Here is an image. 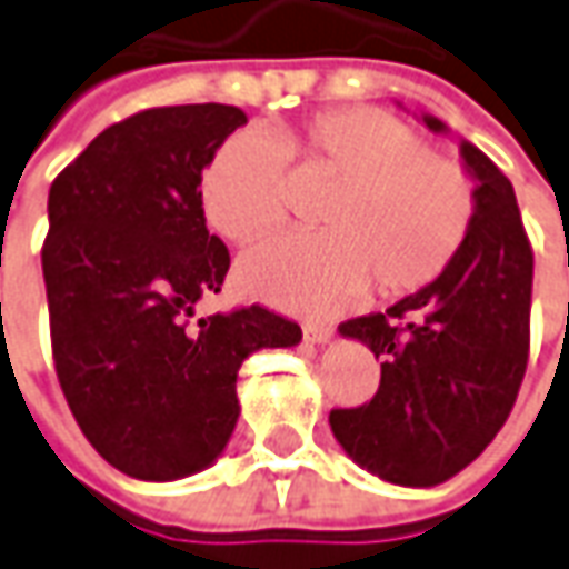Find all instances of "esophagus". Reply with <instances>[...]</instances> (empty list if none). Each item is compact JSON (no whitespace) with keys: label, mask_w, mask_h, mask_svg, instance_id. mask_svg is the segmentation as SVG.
<instances>
[{"label":"esophagus","mask_w":569,"mask_h":569,"mask_svg":"<svg viewBox=\"0 0 569 569\" xmlns=\"http://www.w3.org/2000/svg\"><path fill=\"white\" fill-rule=\"evenodd\" d=\"M301 333H305L308 342H315V346H327L333 339V327H327V323H305Z\"/></svg>","instance_id":"1"}]
</instances>
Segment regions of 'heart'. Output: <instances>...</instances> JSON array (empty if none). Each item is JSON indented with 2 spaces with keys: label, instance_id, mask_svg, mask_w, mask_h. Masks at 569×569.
Listing matches in <instances>:
<instances>
[{
  "label": "heart",
  "instance_id": "1",
  "mask_svg": "<svg viewBox=\"0 0 569 569\" xmlns=\"http://www.w3.org/2000/svg\"><path fill=\"white\" fill-rule=\"evenodd\" d=\"M289 163L336 183L320 223L327 236H280L242 258L239 283L296 315H333L370 283L408 296L461 252L473 223V183L458 161L427 152L405 121L377 108L323 111L299 127L236 133L202 177L208 223L230 242L273 233L289 208Z\"/></svg>",
  "mask_w": 569,
  "mask_h": 569
}]
</instances>
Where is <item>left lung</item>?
I'll return each instance as SVG.
<instances>
[{"mask_svg": "<svg viewBox=\"0 0 569 569\" xmlns=\"http://www.w3.org/2000/svg\"><path fill=\"white\" fill-rule=\"evenodd\" d=\"M417 121L448 133L432 114ZM461 168L473 180V223L455 261L386 315L339 327L380 361V389L333 411L330 430L361 470L405 489L439 486L477 461L527 370L532 249L513 187L467 139Z\"/></svg>", "mask_w": 569, "mask_h": 569, "instance_id": "left-lung-1", "label": "left lung"}]
</instances>
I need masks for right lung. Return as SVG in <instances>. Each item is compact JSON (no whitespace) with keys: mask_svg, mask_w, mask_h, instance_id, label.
Wrapping results in <instances>:
<instances>
[{"mask_svg":"<svg viewBox=\"0 0 569 569\" xmlns=\"http://www.w3.org/2000/svg\"><path fill=\"white\" fill-rule=\"evenodd\" d=\"M242 108H149L111 123L49 189L42 280L61 392L83 436L133 479L171 482L218 461L239 420L236 377L299 323L261 305L199 317L230 252L208 233L202 171Z\"/></svg>","mask_w":569,"mask_h":569,"instance_id":"right-lung-1","label":"right lung"}]
</instances>
